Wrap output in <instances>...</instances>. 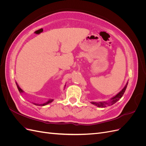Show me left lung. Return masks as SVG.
Returning <instances> with one entry per match:
<instances>
[{
    "instance_id": "1",
    "label": "left lung",
    "mask_w": 146,
    "mask_h": 146,
    "mask_svg": "<svg viewBox=\"0 0 146 146\" xmlns=\"http://www.w3.org/2000/svg\"><path fill=\"white\" fill-rule=\"evenodd\" d=\"M127 85H128V83L126 84V85L125 86L124 88H123L122 90L121 91L119 92L117 95H116L115 96L113 97V98L111 99V101H110V102H108V103L107 102H92L91 104L96 105L97 107H101V108L105 107L106 105H113L114 104H115L116 102H117L119 99H120L122 98L123 93H124L125 91V90H126V88H127Z\"/></svg>"
}]
</instances>
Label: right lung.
<instances>
[{
  "label": "right lung",
  "instance_id": "obj_1",
  "mask_svg": "<svg viewBox=\"0 0 146 146\" xmlns=\"http://www.w3.org/2000/svg\"><path fill=\"white\" fill-rule=\"evenodd\" d=\"M16 83V85H17V89H18V90H19V91L20 92H23V90L21 89V88L18 86V85H17V83ZM53 101V100L52 99V100H49L48 101H47V102H46V103H44V104H40V105H38V104H35V105H39V106H44V105H47L48 104H49V103H51Z\"/></svg>",
  "mask_w": 146,
  "mask_h": 146
}]
</instances>
